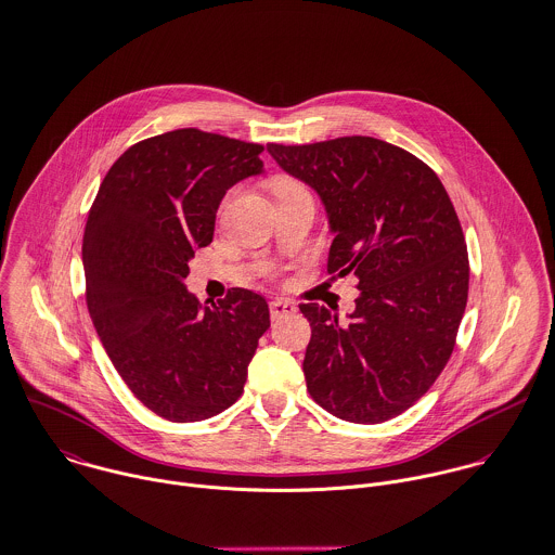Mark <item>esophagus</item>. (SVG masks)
Instances as JSON below:
<instances>
[{
    "label": "esophagus",
    "instance_id": "1",
    "mask_svg": "<svg viewBox=\"0 0 555 555\" xmlns=\"http://www.w3.org/2000/svg\"><path fill=\"white\" fill-rule=\"evenodd\" d=\"M269 310H271V319H280V317L295 314V312H297V306H295L291 299H273V301L269 304Z\"/></svg>",
    "mask_w": 555,
    "mask_h": 555
}]
</instances>
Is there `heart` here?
Segmentation results:
<instances>
[{"label":"heart","mask_w":555,"mask_h":555,"mask_svg":"<svg viewBox=\"0 0 555 555\" xmlns=\"http://www.w3.org/2000/svg\"><path fill=\"white\" fill-rule=\"evenodd\" d=\"M269 189L275 199H286L295 195H310L308 186L304 185L299 179L293 177H275L269 181Z\"/></svg>","instance_id":"b5f03b06"}]
</instances>
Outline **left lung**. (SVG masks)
<instances>
[{
    "mask_svg": "<svg viewBox=\"0 0 555 555\" xmlns=\"http://www.w3.org/2000/svg\"><path fill=\"white\" fill-rule=\"evenodd\" d=\"M267 151L319 191L336 232L327 273H353L362 291L349 321L299 306L312 327L308 391L340 420H391L430 389L456 345L469 258L454 204L422 159L376 138Z\"/></svg>",
    "mask_w": 555,
    "mask_h": 555,
    "instance_id": "8db88e82",
    "label": "left lung"
}]
</instances>
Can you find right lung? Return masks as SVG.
Listing matches in <instances>:
<instances>
[{
	"instance_id": "1",
	"label": "right lung",
	"mask_w": 555,
	"mask_h": 555,
	"mask_svg": "<svg viewBox=\"0 0 555 555\" xmlns=\"http://www.w3.org/2000/svg\"><path fill=\"white\" fill-rule=\"evenodd\" d=\"M262 151L199 129L155 135L116 159L90 206L81 254L92 323L133 396L170 422L236 402L271 325L258 293L232 288L202 308L183 284L223 193L262 172Z\"/></svg>"
}]
</instances>
